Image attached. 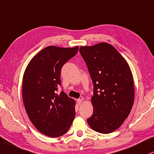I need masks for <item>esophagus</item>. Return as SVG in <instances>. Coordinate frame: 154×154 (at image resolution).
<instances>
[{"label": "esophagus", "instance_id": "esophagus-1", "mask_svg": "<svg viewBox=\"0 0 154 154\" xmlns=\"http://www.w3.org/2000/svg\"><path fill=\"white\" fill-rule=\"evenodd\" d=\"M82 102V99H78V100H77V104L78 105H80Z\"/></svg>", "mask_w": 154, "mask_h": 154}]
</instances>
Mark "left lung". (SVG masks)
I'll return each mask as SVG.
<instances>
[{
	"mask_svg": "<svg viewBox=\"0 0 154 154\" xmlns=\"http://www.w3.org/2000/svg\"><path fill=\"white\" fill-rule=\"evenodd\" d=\"M79 52L94 85L93 114L87 123L99 133H112L124 123L133 106L131 69L122 54L106 42L82 46Z\"/></svg>",
	"mask_w": 154,
	"mask_h": 154,
	"instance_id": "left-lung-1",
	"label": "left lung"
}]
</instances>
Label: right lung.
I'll return each mask as SVG.
<instances>
[{"mask_svg":"<svg viewBox=\"0 0 154 154\" xmlns=\"http://www.w3.org/2000/svg\"><path fill=\"white\" fill-rule=\"evenodd\" d=\"M79 47L48 46L35 54L23 79V100L28 117L40 133L56 138L67 133L75 116V101L62 91L63 66L78 52Z\"/></svg>","mask_w":154,"mask_h":154,"instance_id":"1","label":"right lung"}]
</instances>
